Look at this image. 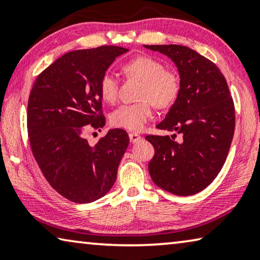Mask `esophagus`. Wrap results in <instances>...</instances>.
Here are the masks:
<instances>
[{"label":"esophagus","instance_id":"1","mask_svg":"<svg viewBox=\"0 0 260 260\" xmlns=\"http://www.w3.org/2000/svg\"><path fill=\"white\" fill-rule=\"evenodd\" d=\"M129 140L132 144H135V142L141 140V137L138 133H129Z\"/></svg>","mask_w":260,"mask_h":260}]
</instances>
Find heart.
<instances>
[{
  "label": "heart",
  "mask_w": 260,
  "mask_h": 260,
  "mask_svg": "<svg viewBox=\"0 0 260 260\" xmlns=\"http://www.w3.org/2000/svg\"><path fill=\"white\" fill-rule=\"evenodd\" d=\"M127 78L141 81L135 104L122 105L113 111L111 122L113 126L128 131H141L153 116V107L166 109L178 100L181 82L178 73L165 68L158 58L142 55L132 58L122 66ZM99 92L102 100L109 104L116 101L119 94V82L109 73L101 76Z\"/></svg>",
  "instance_id": "1"
}]
</instances>
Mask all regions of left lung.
I'll use <instances>...</instances> for the list:
<instances>
[{
	"instance_id": "1",
	"label": "left lung",
	"mask_w": 260,
	"mask_h": 260,
	"mask_svg": "<svg viewBox=\"0 0 260 260\" xmlns=\"http://www.w3.org/2000/svg\"><path fill=\"white\" fill-rule=\"evenodd\" d=\"M167 55L177 66L181 89L178 100L156 128L172 137L147 135L154 147L148 164L152 180L177 196L206 188L224 166L235 133V105L217 66L188 47L145 46ZM177 134L182 140L175 142Z\"/></svg>"
}]
</instances>
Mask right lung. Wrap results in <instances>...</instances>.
I'll return each instance as SVG.
<instances>
[{
  "label": "right lung",
  "instance_id": "add662e5",
  "mask_svg": "<svg viewBox=\"0 0 260 260\" xmlns=\"http://www.w3.org/2000/svg\"><path fill=\"white\" fill-rule=\"evenodd\" d=\"M118 46L73 50L46 68L32 85L27 127L32 155L49 185L76 204L92 203L114 185L129 144L126 131L109 129L95 146L86 131L105 126L99 82Z\"/></svg>",
  "mask_w": 260,
  "mask_h": 260
}]
</instances>
